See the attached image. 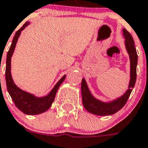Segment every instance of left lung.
<instances>
[{
    "mask_svg": "<svg viewBox=\"0 0 148 148\" xmlns=\"http://www.w3.org/2000/svg\"><path fill=\"white\" fill-rule=\"evenodd\" d=\"M125 45L130 58V81L129 88L121 97L109 103H104L95 98L89 90L85 79H82L81 84L82 97L84 108L91 114L97 116H109L116 114L127 103L137 79V54L132 36L126 29H123Z\"/></svg>",
    "mask_w": 148,
    "mask_h": 148,
    "instance_id": "obj_1",
    "label": "left lung"
}]
</instances>
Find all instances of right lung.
Instances as JSON below:
<instances>
[{
  "label": "right lung",
  "mask_w": 148,
  "mask_h": 148,
  "mask_svg": "<svg viewBox=\"0 0 148 148\" xmlns=\"http://www.w3.org/2000/svg\"><path fill=\"white\" fill-rule=\"evenodd\" d=\"M28 24H29V22L27 21L16 32L14 39L12 40V43L9 48V51H8L6 56V67H5V82H6L7 90H8V93L11 97V99L14 101L15 106L24 114H27V115H36V114H40L45 112L51 108V105L55 99L57 90L61 83L65 79L66 75H64L57 82L55 87L53 88V90L48 95L42 97H35L30 93L23 91L14 84L11 74V56L14 51L16 44L20 34H21V32Z\"/></svg>",
  "instance_id": "1"
}]
</instances>
